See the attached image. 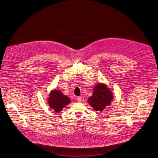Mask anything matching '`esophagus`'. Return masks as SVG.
Returning <instances> with one entry per match:
<instances>
[{
  "label": "esophagus",
  "instance_id": "obj_1",
  "mask_svg": "<svg viewBox=\"0 0 158 158\" xmlns=\"http://www.w3.org/2000/svg\"><path fill=\"white\" fill-rule=\"evenodd\" d=\"M77 101H78V102H82V97L81 96H79V97H77Z\"/></svg>",
  "mask_w": 158,
  "mask_h": 158
}]
</instances>
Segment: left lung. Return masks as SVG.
Returning a JSON list of instances; mask_svg holds the SVG:
<instances>
[{
  "mask_svg": "<svg viewBox=\"0 0 158 158\" xmlns=\"http://www.w3.org/2000/svg\"><path fill=\"white\" fill-rule=\"evenodd\" d=\"M113 99V94L110 88L105 84L100 82L94 87L93 95L88 99V102L94 111L102 112L111 105Z\"/></svg>",
  "mask_w": 158,
  "mask_h": 158,
  "instance_id": "left-lung-1",
  "label": "left lung"
}]
</instances>
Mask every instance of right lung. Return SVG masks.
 <instances>
[{
  "instance_id": "add662e5",
  "label": "right lung",
  "mask_w": 158,
  "mask_h": 158,
  "mask_svg": "<svg viewBox=\"0 0 158 158\" xmlns=\"http://www.w3.org/2000/svg\"><path fill=\"white\" fill-rule=\"evenodd\" d=\"M71 102L70 99L64 95L60 89L51 90L47 98V104L50 109L55 112H61L63 109Z\"/></svg>"
}]
</instances>
